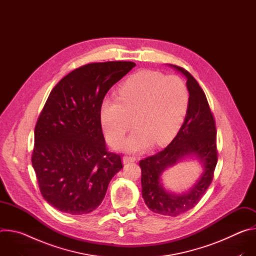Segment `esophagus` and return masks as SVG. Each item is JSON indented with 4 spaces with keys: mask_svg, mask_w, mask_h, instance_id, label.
<instances>
[{
    "mask_svg": "<svg viewBox=\"0 0 256 256\" xmlns=\"http://www.w3.org/2000/svg\"><path fill=\"white\" fill-rule=\"evenodd\" d=\"M136 161V157H132V156H124L122 157V163L126 164L130 162H134Z\"/></svg>",
    "mask_w": 256,
    "mask_h": 256,
    "instance_id": "1",
    "label": "esophagus"
}]
</instances>
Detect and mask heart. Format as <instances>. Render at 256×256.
Masks as SVG:
<instances>
[{
	"mask_svg": "<svg viewBox=\"0 0 256 256\" xmlns=\"http://www.w3.org/2000/svg\"><path fill=\"white\" fill-rule=\"evenodd\" d=\"M190 92L177 76L144 70L130 76L118 89V99H105L100 107L101 124L107 140L118 142L132 126V134L120 144L130 152L142 151L154 142H170L184 124Z\"/></svg>",
	"mask_w": 256,
	"mask_h": 256,
	"instance_id": "1",
	"label": "heart"
}]
</instances>
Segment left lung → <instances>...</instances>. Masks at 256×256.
Here are the masks:
<instances>
[{"mask_svg": "<svg viewBox=\"0 0 256 256\" xmlns=\"http://www.w3.org/2000/svg\"><path fill=\"white\" fill-rule=\"evenodd\" d=\"M184 74L188 81L190 104L184 124L167 147L140 161L142 169V196L148 208L156 214L176 216L194 208L206 192L214 177L218 161L216 124L204 90L184 68L170 64ZM188 156H196L204 172L188 192L176 195L162 186L160 175L167 168Z\"/></svg>", "mask_w": 256, "mask_h": 256, "instance_id": "obj_1", "label": "left lung"}]
</instances>
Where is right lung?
I'll return each instance as SVG.
<instances>
[{"mask_svg": "<svg viewBox=\"0 0 256 256\" xmlns=\"http://www.w3.org/2000/svg\"><path fill=\"white\" fill-rule=\"evenodd\" d=\"M132 62H92L64 77L52 90L34 130L32 166L44 200L56 210L82 214L102 202L122 168L106 150L100 107Z\"/></svg>", "mask_w": 256, "mask_h": 256, "instance_id": "obj_1", "label": "right lung"}]
</instances>
